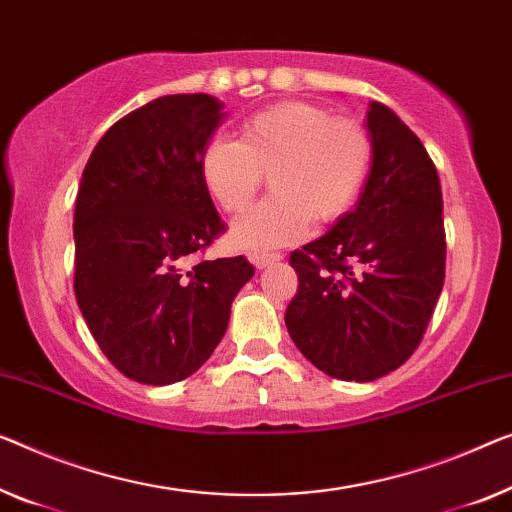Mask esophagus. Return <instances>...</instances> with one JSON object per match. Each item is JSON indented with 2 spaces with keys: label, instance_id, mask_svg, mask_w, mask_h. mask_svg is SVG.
I'll return each mask as SVG.
<instances>
[{
  "label": "esophagus",
  "instance_id": "1",
  "mask_svg": "<svg viewBox=\"0 0 512 512\" xmlns=\"http://www.w3.org/2000/svg\"><path fill=\"white\" fill-rule=\"evenodd\" d=\"M280 255L278 253H259V255H253L250 257V262H253L257 269H269L271 264H276V262H280Z\"/></svg>",
  "mask_w": 512,
  "mask_h": 512
}]
</instances>
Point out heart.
<instances>
[{
	"instance_id": "obj_1",
	"label": "heart",
	"mask_w": 512,
	"mask_h": 512,
	"mask_svg": "<svg viewBox=\"0 0 512 512\" xmlns=\"http://www.w3.org/2000/svg\"><path fill=\"white\" fill-rule=\"evenodd\" d=\"M370 163L372 142L358 121L287 101L243 121L239 142L213 137L202 149L200 177L213 202L239 216L269 174L273 195L230 230L234 248L259 253L303 239L310 220L324 225L345 216Z\"/></svg>"
}]
</instances>
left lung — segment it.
I'll return each mask as SVG.
<instances>
[{
    "instance_id": "8db88e82",
    "label": "left lung",
    "mask_w": 512,
    "mask_h": 512,
    "mask_svg": "<svg viewBox=\"0 0 512 512\" xmlns=\"http://www.w3.org/2000/svg\"><path fill=\"white\" fill-rule=\"evenodd\" d=\"M365 131L372 163L356 207L289 257L299 292L287 331L315 368L342 381H375L414 354L446 273L444 200L423 142L377 101Z\"/></svg>"
}]
</instances>
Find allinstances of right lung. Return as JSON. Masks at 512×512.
Segmentation results:
<instances>
[{"mask_svg": "<svg viewBox=\"0 0 512 512\" xmlns=\"http://www.w3.org/2000/svg\"><path fill=\"white\" fill-rule=\"evenodd\" d=\"M223 108L209 94L160 96L119 119L82 172L75 299L103 354L140 384L200 370L255 276L246 257L186 266L225 230L200 177Z\"/></svg>", "mask_w": 512, "mask_h": 512, "instance_id": "obj_1", "label": "right lung"}]
</instances>
